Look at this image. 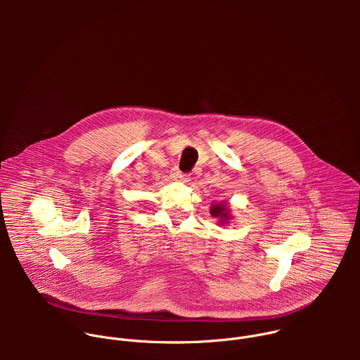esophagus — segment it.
<instances>
[{
	"label": "esophagus",
	"mask_w": 360,
	"mask_h": 360,
	"mask_svg": "<svg viewBox=\"0 0 360 360\" xmlns=\"http://www.w3.org/2000/svg\"><path fill=\"white\" fill-rule=\"evenodd\" d=\"M171 176H172L174 181H179V182H188L189 181V176L186 174H182L179 169H174Z\"/></svg>",
	"instance_id": "esophagus-1"
}]
</instances>
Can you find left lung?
I'll return each mask as SVG.
<instances>
[{"label": "left lung", "mask_w": 360, "mask_h": 360, "mask_svg": "<svg viewBox=\"0 0 360 360\" xmlns=\"http://www.w3.org/2000/svg\"><path fill=\"white\" fill-rule=\"evenodd\" d=\"M211 215L215 219H219L221 225H225L229 219H231V210L228 208V205L225 202H219V203H214L211 207Z\"/></svg>", "instance_id": "left-lung-1"}]
</instances>
